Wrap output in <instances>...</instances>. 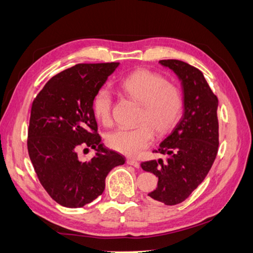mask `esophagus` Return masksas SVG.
<instances>
[{
    "label": "esophagus",
    "mask_w": 253,
    "mask_h": 253,
    "mask_svg": "<svg viewBox=\"0 0 253 253\" xmlns=\"http://www.w3.org/2000/svg\"><path fill=\"white\" fill-rule=\"evenodd\" d=\"M126 163L128 164V165H130V166H134L135 168H139V166H140V164L137 162V160H135V159H132V158H128L127 160H126Z\"/></svg>",
    "instance_id": "obj_1"
}]
</instances>
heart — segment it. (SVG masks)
<instances>
[{
  "label": "heart",
  "mask_w": 253,
  "mask_h": 253,
  "mask_svg": "<svg viewBox=\"0 0 253 253\" xmlns=\"http://www.w3.org/2000/svg\"><path fill=\"white\" fill-rule=\"evenodd\" d=\"M119 88L140 103L137 115L139 125L131 129L118 128L109 132L106 144L117 153L138 156L154 141L155 130L164 136L177 125L183 108V96L179 87L168 83L158 73L145 68L123 77ZM113 103V93L107 86H102L94 95V114L105 125L112 123Z\"/></svg>",
  "instance_id": "obj_1"
}]
</instances>
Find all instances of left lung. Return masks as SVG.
Listing matches in <instances>:
<instances>
[{"instance_id":"8db88e82","label":"left lung","mask_w":253,"mask_h":253,"mask_svg":"<svg viewBox=\"0 0 253 253\" xmlns=\"http://www.w3.org/2000/svg\"><path fill=\"white\" fill-rule=\"evenodd\" d=\"M181 81L183 115L172 132L155 153L166 160L141 163L145 171L158 178L150 198L167 206L182 203L204 181L218 154V98L211 90L203 72L178 59H162Z\"/></svg>"}]
</instances>
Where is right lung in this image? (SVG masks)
<instances>
[{
    "label": "right lung",
    "mask_w": 253,
    "mask_h": 253,
    "mask_svg": "<svg viewBox=\"0 0 253 253\" xmlns=\"http://www.w3.org/2000/svg\"><path fill=\"white\" fill-rule=\"evenodd\" d=\"M118 65L77 64L53 76L32 104L31 162L50 198L67 208L95 200L103 194L108 172L125 164L122 155L103 147L93 111L95 93ZM80 145L97 150L95 157L82 162L77 156Z\"/></svg>",
    "instance_id": "right-lung-1"
}]
</instances>
